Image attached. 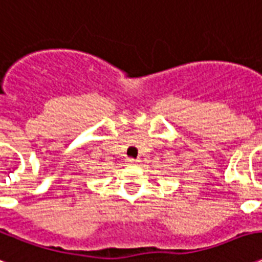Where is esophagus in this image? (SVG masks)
Returning a JSON list of instances; mask_svg holds the SVG:
<instances>
[{
    "instance_id": "obj_1",
    "label": "esophagus",
    "mask_w": 262,
    "mask_h": 262,
    "mask_svg": "<svg viewBox=\"0 0 262 262\" xmlns=\"http://www.w3.org/2000/svg\"><path fill=\"white\" fill-rule=\"evenodd\" d=\"M137 162H139V161L133 160V158H129V160L126 161V164H129V165H136Z\"/></svg>"
}]
</instances>
